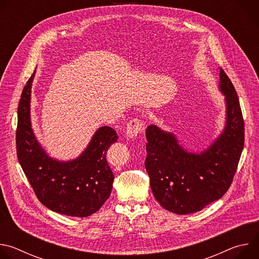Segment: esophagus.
<instances>
[{
  "label": "esophagus",
  "mask_w": 259,
  "mask_h": 259,
  "mask_svg": "<svg viewBox=\"0 0 259 259\" xmlns=\"http://www.w3.org/2000/svg\"><path fill=\"white\" fill-rule=\"evenodd\" d=\"M144 131L143 122L138 119H132L127 124V136L129 138H135L142 134Z\"/></svg>",
  "instance_id": "obj_1"
}]
</instances>
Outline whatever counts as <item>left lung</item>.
I'll return each mask as SVG.
<instances>
[{
    "instance_id": "left-lung-1",
    "label": "left lung",
    "mask_w": 259,
    "mask_h": 259,
    "mask_svg": "<svg viewBox=\"0 0 259 259\" xmlns=\"http://www.w3.org/2000/svg\"><path fill=\"white\" fill-rule=\"evenodd\" d=\"M219 88L227 101V126L208 150L193 154L175 136L155 125L146 129L145 169L162 207L176 214L201 211L230 189L245 141L244 119L237 91L220 67Z\"/></svg>"
}]
</instances>
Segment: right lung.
I'll return each mask as SVG.
<instances>
[{"label":"right lung","mask_w":259,"mask_h":259,"mask_svg":"<svg viewBox=\"0 0 259 259\" xmlns=\"http://www.w3.org/2000/svg\"><path fill=\"white\" fill-rule=\"evenodd\" d=\"M32 79L33 73L18 104L16 153L19 164L36 198L48 209L67 216H89L101 208L113 189L114 174L106 153L118 140L117 132L103 126L78 159L70 162L51 159L36 141L30 126Z\"/></svg>","instance_id":"1"}]
</instances>
